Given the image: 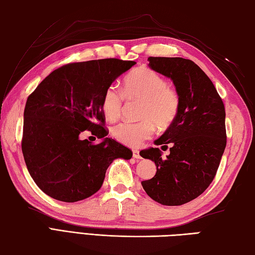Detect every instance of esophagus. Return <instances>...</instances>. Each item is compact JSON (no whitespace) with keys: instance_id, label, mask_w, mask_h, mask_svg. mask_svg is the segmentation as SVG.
I'll return each instance as SVG.
<instances>
[{"instance_id":"34e87169","label":"esophagus","mask_w":255,"mask_h":255,"mask_svg":"<svg viewBox=\"0 0 255 255\" xmlns=\"http://www.w3.org/2000/svg\"><path fill=\"white\" fill-rule=\"evenodd\" d=\"M132 156L134 159H141V155H140L138 150H132Z\"/></svg>"}]
</instances>
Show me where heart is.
<instances>
[{
  "instance_id": "heart-1",
  "label": "heart",
  "mask_w": 255,
  "mask_h": 255,
  "mask_svg": "<svg viewBox=\"0 0 255 255\" xmlns=\"http://www.w3.org/2000/svg\"><path fill=\"white\" fill-rule=\"evenodd\" d=\"M122 93L108 86L102 97V111L107 119L116 121L122 114L124 97L142 101L140 123L124 122L113 128L114 138L121 143L137 147L153 134L155 124L166 128L174 122L180 110V96L166 80L147 67H140L123 79Z\"/></svg>"
}]
</instances>
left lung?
<instances>
[{"mask_svg":"<svg viewBox=\"0 0 255 255\" xmlns=\"http://www.w3.org/2000/svg\"><path fill=\"white\" fill-rule=\"evenodd\" d=\"M149 67L170 78L180 96L176 118L156 145L170 144L162 158L159 148L142 150L152 160L155 175L141 182L155 202L166 206L186 204L203 194L217 173L227 143L226 112L215 85L196 63L188 59L149 57Z\"/></svg>","mask_w":255,"mask_h":255,"instance_id":"1","label":"left lung"}]
</instances>
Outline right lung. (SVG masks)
Instances as JSON below:
<instances>
[{"instance_id":"add662e5","label":"right lung","mask_w":255,"mask_h":255,"mask_svg":"<svg viewBox=\"0 0 255 255\" xmlns=\"http://www.w3.org/2000/svg\"><path fill=\"white\" fill-rule=\"evenodd\" d=\"M134 61L110 58L69 63L52 71L28 96L21 151L32 180L48 196L74 203L95 194L107 167L132 152L106 138L102 97ZM89 130L102 141L79 138Z\"/></svg>"}]
</instances>
